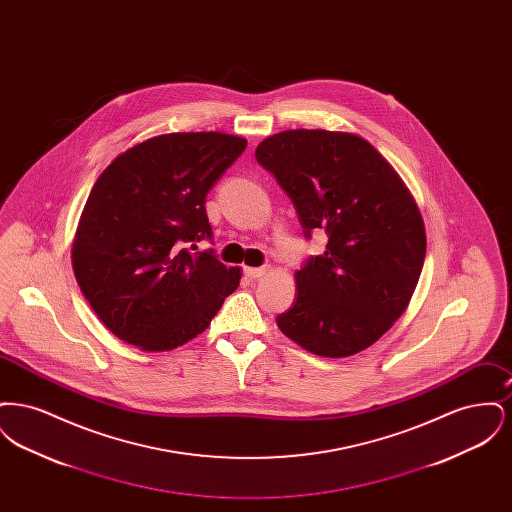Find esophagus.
I'll return each instance as SVG.
<instances>
[{"label": "esophagus", "mask_w": 512, "mask_h": 512, "mask_svg": "<svg viewBox=\"0 0 512 512\" xmlns=\"http://www.w3.org/2000/svg\"><path fill=\"white\" fill-rule=\"evenodd\" d=\"M267 267H247L245 268V276L247 278H251V280H255V278H261V276H265L267 274Z\"/></svg>", "instance_id": "esophagus-1"}]
</instances>
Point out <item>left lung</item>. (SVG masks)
Instances as JSON below:
<instances>
[{
  "label": "left lung",
  "mask_w": 512,
  "mask_h": 512,
  "mask_svg": "<svg viewBox=\"0 0 512 512\" xmlns=\"http://www.w3.org/2000/svg\"><path fill=\"white\" fill-rule=\"evenodd\" d=\"M259 165L292 199L309 238L326 251L295 272L297 297L278 315L284 336L341 359L380 340L413 297L426 257L418 205L390 163L349 132L286 130L257 149Z\"/></svg>",
  "instance_id": "left-lung-1"
}]
</instances>
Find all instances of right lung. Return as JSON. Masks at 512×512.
I'll use <instances>...</instances> for the list:
<instances>
[{
	"mask_svg": "<svg viewBox=\"0 0 512 512\" xmlns=\"http://www.w3.org/2000/svg\"><path fill=\"white\" fill-rule=\"evenodd\" d=\"M247 140L172 132L126 149L99 174L73 242L76 282L99 320L142 351L201 334L242 270L186 245L213 236L205 197Z\"/></svg>",
	"mask_w": 512,
	"mask_h": 512,
	"instance_id": "add662e5",
	"label": "right lung"
}]
</instances>
